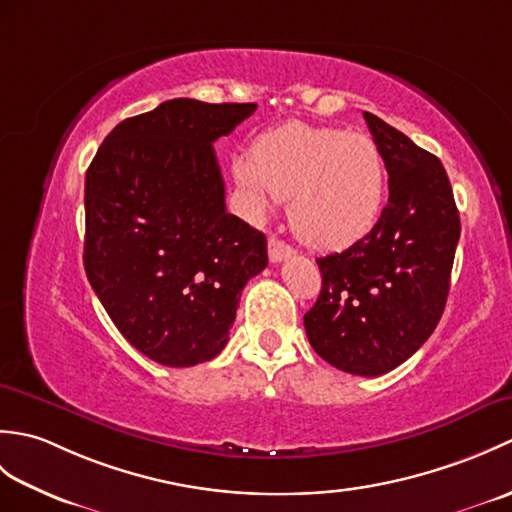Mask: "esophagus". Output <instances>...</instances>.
<instances>
[{"label": "esophagus", "instance_id": "1", "mask_svg": "<svg viewBox=\"0 0 512 512\" xmlns=\"http://www.w3.org/2000/svg\"><path fill=\"white\" fill-rule=\"evenodd\" d=\"M292 253H295V250H292L286 242H281V239H277V237L268 239V257L273 264L284 262V259H288Z\"/></svg>", "mask_w": 512, "mask_h": 512}]
</instances>
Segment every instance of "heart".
Wrapping results in <instances>:
<instances>
[{
	"label": "heart",
	"mask_w": 512,
	"mask_h": 512,
	"mask_svg": "<svg viewBox=\"0 0 512 512\" xmlns=\"http://www.w3.org/2000/svg\"><path fill=\"white\" fill-rule=\"evenodd\" d=\"M233 178L255 211L268 193L290 200L295 233L312 248L339 250L369 233L380 213L385 167L372 138L288 123L270 129L233 162Z\"/></svg>",
	"instance_id": "obj_1"
}]
</instances>
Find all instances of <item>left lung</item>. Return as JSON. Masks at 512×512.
<instances>
[{"label":"left lung","mask_w":512,"mask_h":512,"mask_svg":"<svg viewBox=\"0 0 512 512\" xmlns=\"http://www.w3.org/2000/svg\"><path fill=\"white\" fill-rule=\"evenodd\" d=\"M389 173V200L363 239L319 257L323 286L303 317L323 361L380 376L416 354L444 312L460 213L442 162L365 112Z\"/></svg>","instance_id":"left-lung-1"}]
</instances>
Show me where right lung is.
I'll list each match as a JSON object with an SVG mask.
<instances>
[{
    "instance_id": "right-lung-1",
    "label": "right lung",
    "mask_w": 512,
    "mask_h": 512,
    "mask_svg": "<svg viewBox=\"0 0 512 512\" xmlns=\"http://www.w3.org/2000/svg\"><path fill=\"white\" fill-rule=\"evenodd\" d=\"M255 110L165 101L118 123L85 173V275L118 332L160 365L220 354L268 264L264 233L226 213L213 149Z\"/></svg>"
}]
</instances>
